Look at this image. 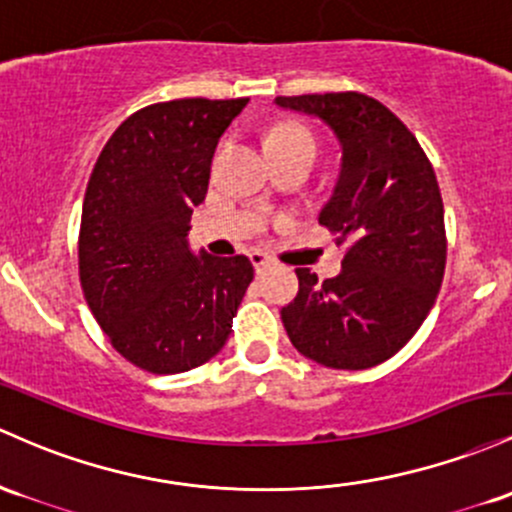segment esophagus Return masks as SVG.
<instances>
[{
    "mask_svg": "<svg viewBox=\"0 0 512 512\" xmlns=\"http://www.w3.org/2000/svg\"><path fill=\"white\" fill-rule=\"evenodd\" d=\"M250 260H252V265H255V272L257 274H262V272H265V269H269V267L274 265L272 257H269L267 252H260V250L250 252Z\"/></svg>",
    "mask_w": 512,
    "mask_h": 512,
    "instance_id": "34e87169",
    "label": "esophagus"
}]
</instances>
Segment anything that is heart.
<instances>
[{
	"instance_id": "b5f03b06",
	"label": "heart",
	"mask_w": 512,
	"mask_h": 512,
	"mask_svg": "<svg viewBox=\"0 0 512 512\" xmlns=\"http://www.w3.org/2000/svg\"><path fill=\"white\" fill-rule=\"evenodd\" d=\"M291 145H311V148H316V140H313L311 131L299 126V123H279L267 133V148H291Z\"/></svg>"
}]
</instances>
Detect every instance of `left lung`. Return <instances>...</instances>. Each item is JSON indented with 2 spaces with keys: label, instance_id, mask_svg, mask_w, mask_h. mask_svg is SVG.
<instances>
[{
  "label": "left lung",
  "instance_id": "left-lung-1",
  "mask_svg": "<svg viewBox=\"0 0 512 512\" xmlns=\"http://www.w3.org/2000/svg\"><path fill=\"white\" fill-rule=\"evenodd\" d=\"M318 116L342 143V172L318 223L345 247L342 272L318 282L296 269L282 308L291 345L330 369H369L418 333L447 265L445 206L435 170L406 123L359 92L274 99Z\"/></svg>",
  "mask_w": 512,
  "mask_h": 512
}]
</instances>
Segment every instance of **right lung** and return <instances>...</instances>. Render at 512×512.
Listing matches in <instances>:
<instances>
[{"mask_svg":"<svg viewBox=\"0 0 512 512\" xmlns=\"http://www.w3.org/2000/svg\"><path fill=\"white\" fill-rule=\"evenodd\" d=\"M250 99H174L106 140L82 204L80 284L114 350L153 374L201 367L228 342L255 269L245 255L194 257L192 211L218 138Z\"/></svg>","mask_w":512,"mask_h":512,"instance_id":"obj_1","label":"right lung"}]
</instances>
